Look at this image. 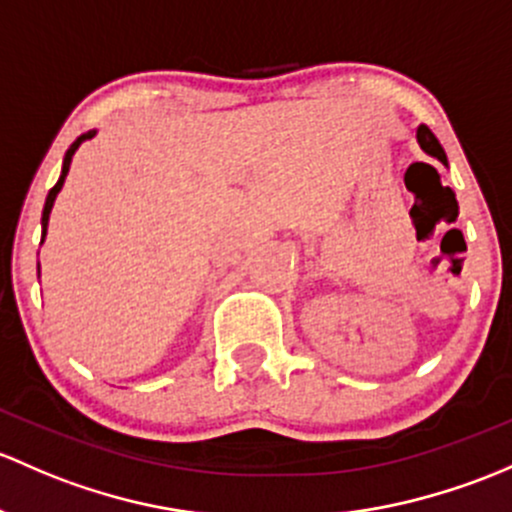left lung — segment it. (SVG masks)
<instances>
[{
	"label": "left lung",
	"instance_id": "8db88e82",
	"mask_svg": "<svg viewBox=\"0 0 512 512\" xmlns=\"http://www.w3.org/2000/svg\"><path fill=\"white\" fill-rule=\"evenodd\" d=\"M417 142H419V147L424 149V152L432 154V157H437L439 161H444V164H446L444 149H441L439 139L434 137V132H432V129H429L427 125H419V127H417Z\"/></svg>",
	"mask_w": 512,
	"mask_h": 512
}]
</instances>
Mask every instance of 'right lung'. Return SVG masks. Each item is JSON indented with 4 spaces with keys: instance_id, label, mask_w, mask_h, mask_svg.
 I'll return each mask as SVG.
<instances>
[{
    "instance_id": "right-lung-1",
    "label": "right lung",
    "mask_w": 512,
    "mask_h": 512,
    "mask_svg": "<svg viewBox=\"0 0 512 512\" xmlns=\"http://www.w3.org/2000/svg\"><path fill=\"white\" fill-rule=\"evenodd\" d=\"M95 132H85V134H80L78 139H75V142L71 144V149H68L66 152V159H63V171H61V179H58V184L51 188V191H48V196H46V206H43V215H41V225H43V238H46V228H48V215H51V208H53V201H56V196H58V191H61L63 188V181H66V176H68V169H71V161H73V154H75V149L80 147V144L85 142V139H90L93 137Z\"/></svg>"
}]
</instances>
